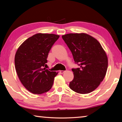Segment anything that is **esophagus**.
Wrapping results in <instances>:
<instances>
[{
    "instance_id": "34e87169",
    "label": "esophagus",
    "mask_w": 122,
    "mask_h": 122,
    "mask_svg": "<svg viewBox=\"0 0 122 122\" xmlns=\"http://www.w3.org/2000/svg\"><path fill=\"white\" fill-rule=\"evenodd\" d=\"M60 73H61V74H63V73H64V72H65V71H62V70H61V71H60Z\"/></svg>"
}]
</instances>
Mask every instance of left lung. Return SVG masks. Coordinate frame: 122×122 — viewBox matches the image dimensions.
Listing matches in <instances>:
<instances>
[{
	"label": "left lung",
	"mask_w": 122,
	"mask_h": 122,
	"mask_svg": "<svg viewBox=\"0 0 122 122\" xmlns=\"http://www.w3.org/2000/svg\"><path fill=\"white\" fill-rule=\"evenodd\" d=\"M80 68L72 69L74 78L69 87L80 94L95 90L103 81L108 66L107 57L98 41L86 33H69L62 36Z\"/></svg>",
	"instance_id": "8db88e82"
}]
</instances>
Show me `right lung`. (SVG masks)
I'll list each match as a JSON object with an SVG mask.
<instances>
[{
  "instance_id": "obj_1",
  "label": "right lung",
  "mask_w": 122,
  "mask_h": 122,
  "mask_svg": "<svg viewBox=\"0 0 122 122\" xmlns=\"http://www.w3.org/2000/svg\"><path fill=\"white\" fill-rule=\"evenodd\" d=\"M60 36L37 33L29 38L18 48L15 57L18 77L25 89L40 94L50 90L58 73L44 68L48 53Z\"/></svg>"
}]
</instances>
